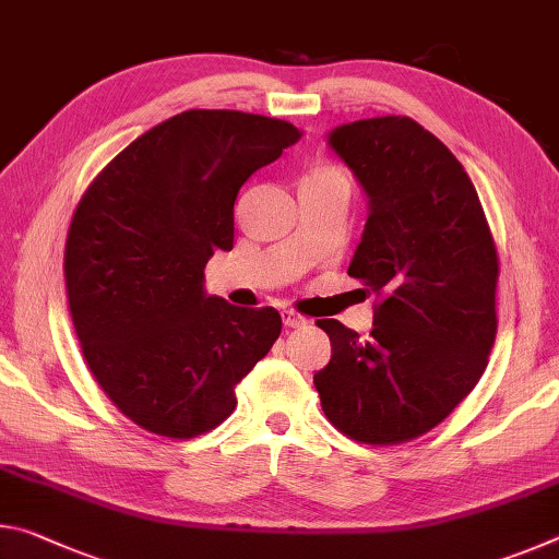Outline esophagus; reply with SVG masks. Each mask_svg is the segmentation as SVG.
I'll list each match as a JSON object with an SVG mask.
<instances>
[{"label":"esophagus","mask_w":559,"mask_h":559,"mask_svg":"<svg viewBox=\"0 0 559 559\" xmlns=\"http://www.w3.org/2000/svg\"><path fill=\"white\" fill-rule=\"evenodd\" d=\"M281 318H283V325H286V328H302V325H308V318L296 313V310H283Z\"/></svg>","instance_id":"obj_1"}]
</instances>
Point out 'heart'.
Masks as SVG:
<instances>
[{"label":"heart","mask_w":559,"mask_h":559,"mask_svg":"<svg viewBox=\"0 0 559 559\" xmlns=\"http://www.w3.org/2000/svg\"><path fill=\"white\" fill-rule=\"evenodd\" d=\"M337 175H343L340 173L337 167H330V165H323V167H316L313 173H310L308 177H337ZM345 177V175H343Z\"/></svg>","instance_id":"b5f03b06"}]
</instances>
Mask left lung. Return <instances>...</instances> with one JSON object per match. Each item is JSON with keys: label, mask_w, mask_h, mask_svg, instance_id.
Returning a JSON list of instances; mask_svg holds the SVG:
<instances>
[{"label": "left lung", "mask_w": 559, "mask_h": 559, "mask_svg": "<svg viewBox=\"0 0 559 559\" xmlns=\"http://www.w3.org/2000/svg\"><path fill=\"white\" fill-rule=\"evenodd\" d=\"M330 145L370 197L347 273L377 300L365 343L340 320H318L333 355L313 382L337 431L392 447L441 424L484 374L498 249L466 169L416 120L349 122Z\"/></svg>", "instance_id": "left-lung-1"}]
</instances>
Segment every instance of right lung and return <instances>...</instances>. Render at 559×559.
Listing matches in <instances>:
<instances>
[{"instance_id": "obj_1", "label": "right lung", "mask_w": 559, "mask_h": 559, "mask_svg": "<svg viewBox=\"0 0 559 559\" xmlns=\"http://www.w3.org/2000/svg\"><path fill=\"white\" fill-rule=\"evenodd\" d=\"M300 138L286 120L185 110L83 192L63 251L71 320L91 374L140 429L194 439L219 427L278 340L276 308L204 296V266L231 251L241 185Z\"/></svg>"}]
</instances>
